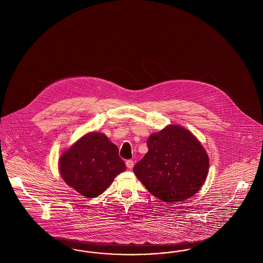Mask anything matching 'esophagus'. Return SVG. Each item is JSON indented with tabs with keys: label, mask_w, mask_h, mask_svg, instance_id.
<instances>
[{
	"label": "esophagus",
	"mask_w": 263,
	"mask_h": 263,
	"mask_svg": "<svg viewBox=\"0 0 263 263\" xmlns=\"http://www.w3.org/2000/svg\"><path fill=\"white\" fill-rule=\"evenodd\" d=\"M125 164H126V167L128 168H132V167H134V161L133 160H127L125 162Z\"/></svg>",
	"instance_id": "esophagus-1"
}]
</instances>
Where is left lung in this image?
I'll return each instance as SVG.
<instances>
[{"label": "left lung", "mask_w": 263, "mask_h": 263, "mask_svg": "<svg viewBox=\"0 0 263 263\" xmlns=\"http://www.w3.org/2000/svg\"><path fill=\"white\" fill-rule=\"evenodd\" d=\"M148 152L133 168L156 198L182 201L199 191L209 170L208 155L187 129L171 124L146 141Z\"/></svg>", "instance_id": "obj_1"}]
</instances>
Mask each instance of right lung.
Here are the masks:
<instances>
[{
  "mask_svg": "<svg viewBox=\"0 0 263 263\" xmlns=\"http://www.w3.org/2000/svg\"><path fill=\"white\" fill-rule=\"evenodd\" d=\"M125 168L118 146L96 132L83 136L59 161L64 182L89 199L102 194Z\"/></svg>",
  "mask_w": 263,
  "mask_h": 263,
  "instance_id": "right-lung-1",
  "label": "right lung"
}]
</instances>
